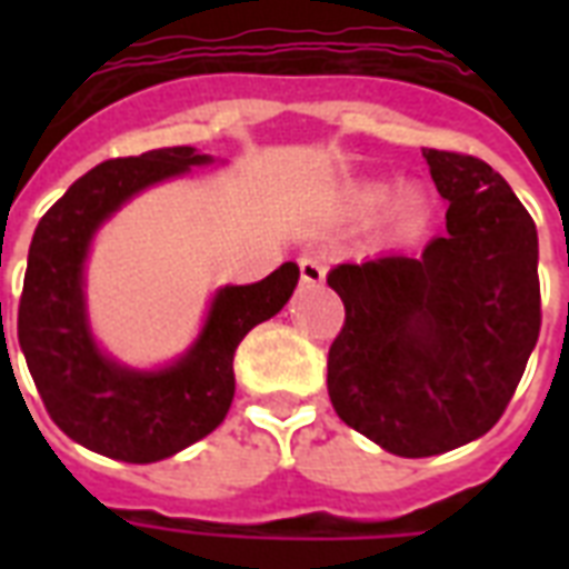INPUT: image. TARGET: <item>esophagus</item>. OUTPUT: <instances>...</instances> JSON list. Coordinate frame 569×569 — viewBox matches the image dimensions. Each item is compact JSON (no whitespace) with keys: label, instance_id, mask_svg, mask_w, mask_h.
Wrapping results in <instances>:
<instances>
[{"label":"esophagus","instance_id":"1","mask_svg":"<svg viewBox=\"0 0 569 569\" xmlns=\"http://www.w3.org/2000/svg\"><path fill=\"white\" fill-rule=\"evenodd\" d=\"M298 268H301V280L303 283H321L325 280V274H328V268H325V262L321 259H312V257H301L298 259Z\"/></svg>","mask_w":569,"mask_h":569}]
</instances>
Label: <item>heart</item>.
Returning <instances> with one entry per match:
<instances>
[{
	"label": "heart",
	"instance_id": "b5f03b06",
	"mask_svg": "<svg viewBox=\"0 0 569 569\" xmlns=\"http://www.w3.org/2000/svg\"><path fill=\"white\" fill-rule=\"evenodd\" d=\"M407 209H410V212H416V209H419V203H416V200H410V203H407Z\"/></svg>",
	"mask_w": 569,
	"mask_h": 569
}]
</instances>
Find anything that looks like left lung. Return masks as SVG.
<instances>
[{"instance_id":"obj_1","label":"left lung","mask_w":569,"mask_h":569,"mask_svg":"<svg viewBox=\"0 0 569 569\" xmlns=\"http://www.w3.org/2000/svg\"><path fill=\"white\" fill-rule=\"evenodd\" d=\"M449 200L422 257L342 262L328 286L346 325L328 351L333 410L401 458H431L499 422L540 333L538 230L502 173L422 150Z\"/></svg>"}]
</instances>
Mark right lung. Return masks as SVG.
Segmentation results:
<instances>
[{"label":"right lung","mask_w":569,"mask_h":569,"mask_svg":"<svg viewBox=\"0 0 569 569\" xmlns=\"http://www.w3.org/2000/svg\"><path fill=\"white\" fill-rule=\"evenodd\" d=\"M206 162L194 147L109 159L49 206L31 239L17 312L22 355L52 422L106 458L153 463L212 433L232 405L236 348L283 310L301 274L283 262L259 283L221 289L194 348L162 372H132L100 355L82 298L93 230L141 189Z\"/></svg>","instance_id":"obj_1"}]
</instances>
